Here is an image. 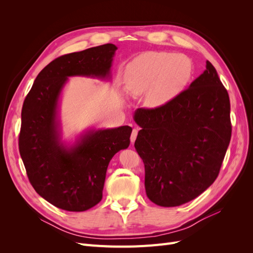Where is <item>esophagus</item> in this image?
Returning a JSON list of instances; mask_svg holds the SVG:
<instances>
[{"label":"esophagus","instance_id":"34e87169","mask_svg":"<svg viewBox=\"0 0 253 253\" xmlns=\"http://www.w3.org/2000/svg\"><path fill=\"white\" fill-rule=\"evenodd\" d=\"M137 134H138V128H133L132 131V134H131V142L134 143L135 140H136V137H137Z\"/></svg>","mask_w":253,"mask_h":253}]
</instances>
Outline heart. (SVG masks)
<instances>
[{
	"instance_id": "heart-1",
	"label": "heart",
	"mask_w": 253,
	"mask_h": 253,
	"mask_svg": "<svg viewBox=\"0 0 253 253\" xmlns=\"http://www.w3.org/2000/svg\"><path fill=\"white\" fill-rule=\"evenodd\" d=\"M190 60L166 51H148L126 66V87L132 96L145 95L149 108H160L179 95L191 77Z\"/></svg>"
}]
</instances>
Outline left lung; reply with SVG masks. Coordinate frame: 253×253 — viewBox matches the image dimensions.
I'll use <instances>...</instances> for the list:
<instances>
[{"label": "left lung", "instance_id": "8db88e82", "mask_svg": "<svg viewBox=\"0 0 253 253\" xmlns=\"http://www.w3.org/2000/svg\"><path fill=\"white\" fill-rule=\"evenodd\" d=\"M134 120L151 202L180 206L216 179L231 138L230 100L209 61L189 88L160 108L138 109Z\"/></svg>", "mask_w": 253, "mask_h": 253}]
</instances>
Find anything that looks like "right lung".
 <instances>
[{
    "mask_svg": "<svg viewBox=\"0 0 253 253\" xmlns=\"http://www.w3.org/2000/svg\"><path fill=\"white\" fill-rule=\"evenodd\" d=\"M116 49L109 43L51 61L23 103L19 150L28 179L38 194L60 209L85 211L100 202L112 157L129 145L127 126L89 129L71 147L60 138L58 101L67 78H109Z\"/></svg>",
    "mask_w": 253,
    "mask_h": 253,
    "instance_id": "1",
    "label": "right lung"
}]
</instances>
